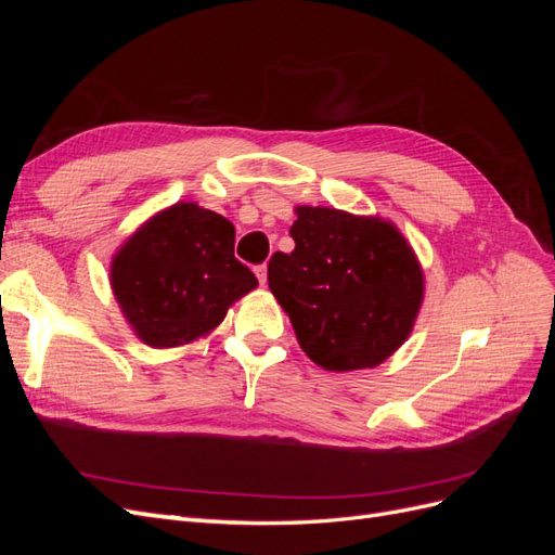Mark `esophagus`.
Instances as JSON below:
<instances>
[{
  "mask_svg": "<svg viewBox=\"0 0 555 555\" xmlns=\"http://www.w3.org/2000/svg\"><path fill=\"white\" fill-rule=\"evenodd\" d=\"M255 273H257L259 282H261V284H266V278H268V268H266V263L257 266V268H255Z\"/></svg>",
  "mask_w": 555,
  "mask_h": 555,
  "instance_id": "34e87169",
  "label": "esophagus"
}]
</instances>
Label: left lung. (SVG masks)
Returning a JSON list of instances; mask_svg holds the SVG:
<instances>
[{
	"mask_svg": "<svg viewBox=\"0 0 555 555\" xmlns=\"http://www.w3.org/2000/svg\"><path fill=\"white\" fill-rule=\"evenodd\" d=\"M292 255L268 261V287L300 349L324 371L375 367L408 340L424 273L402 233L379 217L298 206Z\"/></svg>",
	"mask_w": 555,
	"mask_h": 555,
	"instance_id": "left-lung-1",
	"label": "left lung"
}]
</instances>
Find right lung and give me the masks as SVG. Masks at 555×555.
<instances>
[{"mask_svg": "<svg viewBox=\"0 0 555 555\" xmlns=\"http://www.w3.org/2000/svg\"><path fill=\"white\" fill-rule=\"evenodd\" d=\"M236 229L196 204L157 212L117 249L111 287L133 333L150 347H180L210 333L231 304L257 287L233 257Z\"/></svg>", "mask_w": 555, "mask_h": 555, "instance_id": "right-lung-1", "label": "right lung"}]
</instances>
